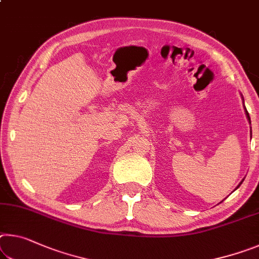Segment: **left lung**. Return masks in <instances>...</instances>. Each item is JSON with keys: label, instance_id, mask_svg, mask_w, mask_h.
Instances as JSON below:
<instances>
[{"label": "left lung", "instance_id": "8db88e82", "mask_svg": "<svg viewBox=\"0 0 259 259\" xmlns=\"http://www.w3.org/2000/svg\"><path fill=\"white\" fill-rule=\"evenodd\" d=\"M241 97H242V96H241ZM242 99H243V97H242ZM243 104H244V100H243ZM243 107H244V112H245V115H247V118H248V121H249L250 124H251V122H250V116H249V113H248V110H247V108H245V106H243ZM250 129H251V128H250ZM250 133H251V131H250ZM241 183H242V182H241ZM241 183L239 184V186L236 187V189L241 186Z\"/></svg>", "mask_w": 259, "mask_h": 259}]
</instances>
